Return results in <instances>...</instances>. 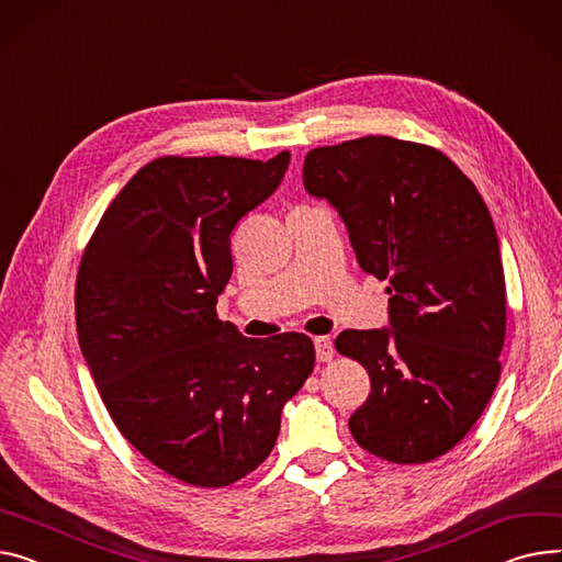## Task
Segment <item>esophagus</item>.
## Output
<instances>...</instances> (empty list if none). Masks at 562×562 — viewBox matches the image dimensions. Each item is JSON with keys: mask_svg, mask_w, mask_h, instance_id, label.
Listing matches in <instances>:
<instances>
[{"mask_svg": "<svg viewBox=\"0 0 562 562\" xmlns=\"http://www.w3.org/2000/svg\"><path fill=\"white\" fill-rule=\"evenodd\" d=\"M314 346H316V359L321 363H327L334 359V344L327 339V336H316Z\"/></svg>", "mask_w": 562, "mask_h": 562, "instance_id": "34e87169", "label": "esophagus"}]
</instances>
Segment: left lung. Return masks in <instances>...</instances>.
I'll use <instances>...</instances> for the list:
<instances>
[{
	"instance_id": "left-lung-1",
	"label": "left lung",
	"mask_w": 562,
	"mask_h": 562,
	"mask_svg": "<svg viewBox=\"0 0 562 562\" xmlns=\"http://www.w3.org/2000/svg\"><path fill=\"white\" fill-rule=\"evenodd\" d=\"M303 182L341 218L359 267L389 280L391 329H346L370 395L350 431L378 459L429 463L474 427L502 375L506 282L493 216L438 148L366 135L305 156Z\"/></svg>"
}]
</instances>
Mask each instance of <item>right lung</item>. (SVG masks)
Listing matches in <instances>:
<instances>
[{
	"mask_svg": "<svg viewBox=\"0 0 562 562\" xmlns=\"http://www.w3.org/2000/svg\"><path fill=\"white\" fill-rule=\"evenodd\" d=\"M289 151L162 156L103 212L77 276L81 352L112 423L169 476L223 488L267 461L284 404L312 375L307 334L246 339L216 316L231 233L265 203Z\"/></svg>",
	"mask_w": 562,
	"mask_h": 562,
	"instance_id": "right-lung-1",
	"label": "right lung"
}]
</instances>
